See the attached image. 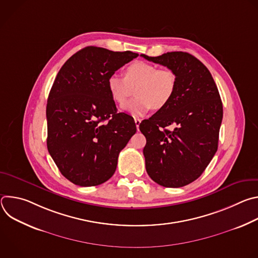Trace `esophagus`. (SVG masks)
<instances>
[{
	"label": "esophagus",
	"mask_w": 258,
	"mask_h": 258,
	"mask_svg": "<svg viewBox=\"0 0 258 258\" xmlns=\"http://www.w3.org/2000/svg\"><path fill=\"white\" fill-rule=\"evenodd\" d=\"M135 123H136L137 128L139 130V125H140V123H141V119H140V118H135Z\"/></svg>",
	"instance_id": "obj_1"
}]
</instances>
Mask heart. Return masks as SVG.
<instances>
[{
    "mask_svg": "<svg viewBox=\"0 0 258 258\" xmlns=\"http://www.w3.org/2000/svg\"><path fill=\"white\" fill-rule=\"evenodd\" d=\"M124 78L111 75L107 88L112 100L122 106L134 93L136 97L123 109L134 116H143L151 108L162 109L171 100L176 86V76L169 68H159L146 61H135L124 68Z\"/></svg>",
    "mask_w": 258,
    "mask_h": 258,
    "instance_id": "b5f03b06",
    "label": "heart"
}]
</instances>
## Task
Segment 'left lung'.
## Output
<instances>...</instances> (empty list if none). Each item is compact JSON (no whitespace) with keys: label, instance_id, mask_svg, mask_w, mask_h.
Listing matches in <instances>:
<instances>
[{"label":"left lung","instance_id":"left-lung-1","mask_svg":"<svg viewBox=\"0 0 258 258\" xmlns=\"http://www.w3.org/2000/svg\"><path fill=\"white\" fill-rule=\"evenodd\" d=\"M148 61L174 71L176 86L169 103L140 123L146 137V170L158 185L179 188L197 179L218 146L223 103L206 66L186 52L157 57L142 54ZM172 125L174 130H166Z\"/></svg>","mask_w":258,"mask_h":258}]
</instances>
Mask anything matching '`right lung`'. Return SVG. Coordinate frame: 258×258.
<instances>
[{
  "instance_id": "right-lung-1",
  "label": "right lung",
  "mask_w": 258,
  "mask_h": 258,
  "mask_svg": "<svg viewBox=\"0 0 258 258\" xmlns=\"http://www.w3.org/2000/svg\"><path fill=\"white\" fill-rule=\"evenodd\" d=\"M138 56L90 46L58 72L47 103V147L75 185L98 186L111 177L119 152L137 132L134 118L117 112L107 79Z\"/></svg>"
}]
</instances>
